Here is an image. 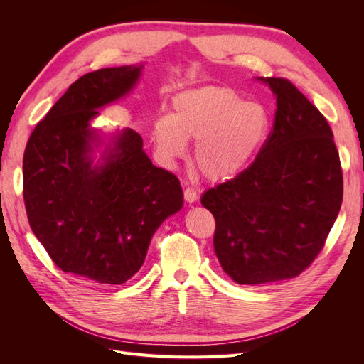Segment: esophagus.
I'll use <instances>...</instances> for the list:
<instances>
[{
    "label": "esophagus",
    "instance_id": "esophagus-1",
    "mask_svg": "<svg viewBox=\"0 0 364 364\" xmlns=\"http://www.w3.org/2000/svg\"><path fill=\"white\" fill-rule=\"evenodd\" d=\"M183 197H185L186 202L193 203V202H196L197 199H199V193H197L194 188H191V186H188V188L183 190Z\"/></svg>",
    "mask_w": 364,
    "mask_h": 364
}]
</instances>
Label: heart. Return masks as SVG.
I'll return each mask as SVG.
<instances>
[{"label": "heart", "mask_w": 364, "mask_h": 364, "mask_svg": "<svg viewBox=\"0 0 364 364\" xmlns=\"http://www.w3.org/2000/svg\"><path fill=\"white\" fill-rule=\"evenodd\" d=\"M270 118L266 107L246 102L234 90L205 86L173 98L171 117L153 124L151 138L161 156H185L186 141L197 142L194 159L208 181L222 182L243 171L266 141Z\"/></svg>", "instance_id": "1"}]
</instances>
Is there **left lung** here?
I'll return each instance as SVG.
<instances>
[{
    "mask_svg": "<svg viewBox=\"0 0 364 364\" xmlns=\"http://www.w3.org/2000/svg\"><path fill=\"white\" fill-rule=\"evenodd\" d=\"M258 80L277 97L270 135L245 171L200 199L215 218L220 266L246 285L301 274L323 249L343 199L326 118L290 80Z\"/></svg>",
    "mask_w": 364,
    "mask_h": 364,
    "instance_id": "1",
    "label": "left lung"
}]
</instances>
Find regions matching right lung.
I'll return each mask as SVG.
<instances>
[{
  "mask_svg": "<svg viewBox=\"0 0 364 364\" xmlns=\"http://www.w3.org/2000/svg\"><path fill=\"white\" fill-rule=\"evenodd\" d=\"M144 63L82 75L31 132L24 151V203L33 234L65 273L119 285L144 264L150 240L179 211V179L151 164L138 132L105 142L92 119L127 95ZM105 144L102 158L93 161Z\"/></svg>",
  "mask_w": 364,
  "mask_h": 364,
  "instance_id": "right-lung-1",
  "label": "right lung"
}]
</instances>
